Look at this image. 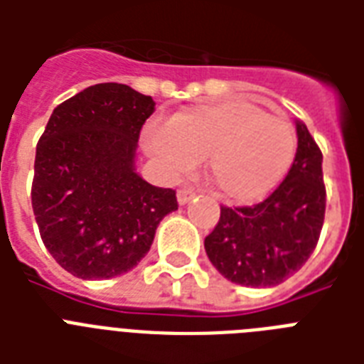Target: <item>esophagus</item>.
I'll return each mask as SVG.
<instances>
[{"mask_svg": "<svg viewBox=\"0 0 364 364\" xmlns=\"http://www.w3.org/2000/svg\"><path fill=\"white\" fill-rule=\"evenodd\" d=\"M194 196V191L193 188H187V187H183L177 191V204L179 205H185L191 202V198Z\"/></svg>", "mask_w": 364, "mask_h": 364, "instance_id": "esophagus-1", "label": "esophagus"}]
</instances>
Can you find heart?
Masks as SVG:
<instances>
[{"label": "heart", "mask_w": 364, "mask_h": 364, "mask_svg": "<svg viewBox=\"0 0 364 364\" xmlns=\"http://www.w3.org/2000/svg\"><path fill=\"white\" fill-rule=\"evenodd\" d=\"M143 147L170 176L208 159L215 193L232 204H255L276 191L296 156V130L262 107L228 100L177 113L170 124L149 122Z\"/></svg>", "instance_id": "1"}]
</instances>
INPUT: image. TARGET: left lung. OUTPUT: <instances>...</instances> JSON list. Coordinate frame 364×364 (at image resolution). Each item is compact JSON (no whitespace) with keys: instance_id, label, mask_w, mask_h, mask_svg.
I'll use <instances>...</instances> for the list:
<instances>
[{"instance_id":"8db88e82","label":"left lung","mask_w":364,"mask_h":364,"mask_svg":"<svg viewBox=\"0 0 364 364\" xmlns=\"http://www.w3.org/2000/svg\"><path fill=\"white\" fill-rule=\"evenodd\" d=\"M287 177L251 208H221V219L204 240L205 253L223 277L243 287H274L310 259L325 219L323 154L302 121Z\"/></svg>"}]
</instances>
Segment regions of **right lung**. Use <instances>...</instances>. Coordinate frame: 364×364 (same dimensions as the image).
Masks as SVG:
<instances>
[{"label": "right lung", "instance_id": "add662e5", "mask_svg": "<svg viewBox=\"0 0 364 364\" xmlns=\"http://www.w3.org/2000/svg\"><path fill=\"white\" fill-rule=\"evenodd\" d=\"M153 111L151 96L100 82L60 104L37 143L33 215L48 253L75 277L132 270L177 210L176 191L136 171L139 130Z\"/></svg>", "mask_w": 364, "mask_h": 364}]
</instances>
